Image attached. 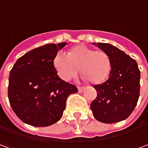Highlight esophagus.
Wrapping results in <instances>:
<instances>
[{"label": "esophagus", "instance_id": "esophagus-1", "mask_svg": "<svg viewBox=\"0 0 148 148\" xmlns=\"http://www.w3.org/2000/svg\"><path fill=\"white\" fill-rule=\"evenodd\" d=\"M77 90H78V92H82L84 90H85V87L83 86H77Z\"/></svg>", "mask_w": 148, "mask_h": 148}]
</instances>
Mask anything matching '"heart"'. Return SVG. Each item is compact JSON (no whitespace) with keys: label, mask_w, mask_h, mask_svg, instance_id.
Returning <instances> with one entry per match:
<instances>
[{"label":"heart","mask_w":148,"mask_h":148,"mask_svg":"<svg viewBox=\"0 0 148 148\" xmlns=\"http://www.w3.org/2000/svg\"><path fill=\"white\" fill-rule=\"evenodd\" d=\"M53 62L58 75L66 82L75 77L79 69L85 80L101 84L109 77L112 69L111 58L106 51L86 45L74 46L68 50L66 55L59 52Z\"/></svg>","instance_id":"heart-1"}]
</instances>
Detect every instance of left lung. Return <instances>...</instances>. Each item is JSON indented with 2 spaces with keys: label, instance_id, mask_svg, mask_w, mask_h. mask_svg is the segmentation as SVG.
<instances>
[{
  "label": "left lung",
  "instance_id": "1",
  "mask_svg": "<svg viewBox=\"0 0 148 148\" xmlns=\"http://www.w3.org/2000/svg\"><path fill=\"white\" fill-rule=\"evenodd\" d=\"M97 45L109 55L112 69L108 80L93 86L97 95L90 109L100 122H120L127 119L136 106L140 97V71L136 60L117 47L103 42Z\"/></svg>",
  "mask_w": 148,
  "mask_h": 148
}]
</instances>
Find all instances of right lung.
Returning <instances> with one entry per match:
<instances>
[{"label":"right lung","mask_w":148,"mask_h":148,"mask_svg":"<svg viewBox=\"0 0 148 148\" xmlns=\"http://www.w3.org/2000/svg\"><path fill=\"white\" fill-rule=\"evenodd\" d=\"M66 42L48 43L18 58L8 79V96L12 109L21 121L35 127H46L61 119L66 101L77 93L74 85L62 80L54 58Z\"/></svg>","instance_id":"1"}]
</instances>
